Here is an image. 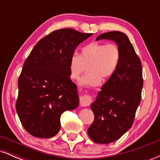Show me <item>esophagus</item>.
<instances>
[{"label":"esophagus","mask_w":160,"mask_h":160,"mask_svg":"<svg viewBox=\"0 0 160 160\" xmlns=\"http://www.w3.org/2000/svg\"><path fill=\"white\" fill-rule=\"evenodd\" d=\"M92 102V98L89 95H84L80 98V104L82 107H88Z\"/></svg>","instance_id":"obj_1"}]
</instances>
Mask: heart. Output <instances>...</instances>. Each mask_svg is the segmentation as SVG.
<instances>
[{"instance_id": "1", "label": "heart", "mask_w": 160, "mask_h": 160, "mask_svg": "<svg viewBox=\"0 0 160 160\" xmlns=\"http://www.w3.org/2000/svg\"><path fill=\"white\" fill-rule=\"evenodd\" d=\"M120 58V49L117 44L91 43L81 49L80 56L73 55L71 57L70 75L71 78L78 80L85 71L86 66H89V74L80 80V84L98 86L102 83V78L108 79L114 74Z\"/></svg>"}]
</instances>
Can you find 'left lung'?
I'll use <instances>...</instances> for the list:
<instances>
[{"label": "left lung", "mask_w": 160, "mask_h": 160, "mask_svg": "<svg viewBox=\"0 0 160 160\" xmlns=\"http://www.w3.org/2000/svg\"><path fill=\"white\" fill-rule=\"evenodd\" d=\"M111 40L121 52L118 68L98 93L90 108L93 122L88 128L91 140L109 144L120 138L132 126L141 100L143 87L142 66L132 44L124 33H104L96 40Z\"/></svg>", "instance_id": "left-lung-1"}]
</instances>
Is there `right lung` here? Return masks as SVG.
Returning <instances> with one entry per match:
<instances>
[{
    "label": "right lung",
    "instance_id": "right-lung-1",
    "mask_svg": "<svg viewBox=\"0 0 160 160\" xmlns=\"http://www.w3.org/2000/svg\"><path fill=\"white\" fill-rule=\"evenodd\" d=\"M89 33L59 29L42 38L23 65L16 109L30 135L48 138L59 132L60 117L79 105L78 87L70 78L69 62Z\"/></svg>",
    "mask_w": 160,
    "mask_h": 160
}]
</instances>
